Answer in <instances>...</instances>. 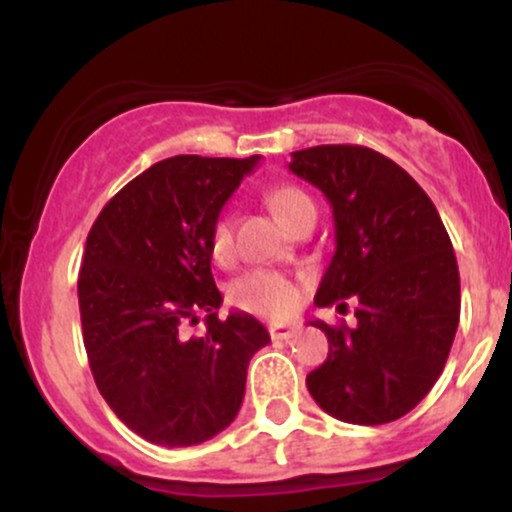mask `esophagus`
I'll use <instances>...</instances> for the list:
<instances>
[{
	"label": "esophagus",
	"mask_w": 512,
	"mask_h": 512,
	"mask_svg": "<svg viewBox=\"0 0 512 512\" xmlns=\"http://www.w3.org/2000/svg\"><path fill=\"white\" fill-rule=\"evenodd\" d=\"M296 332L298 325H291V322H274V325H269V337L272 339H291Z\"/></svg>",
	"instance_id": "esophagus-1"
}]
</instances>
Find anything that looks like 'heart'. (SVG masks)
Here are the masks:
<instances>
[{
    "instance_id": "obj_1",
    "label": "heart",
    "mask_w": 512,
    "mask_h": 512,
    "mask_svg": "<svg viewBox=\"0 0 512 512\" xmlns=\"http://www.w3.org/2000/svg\"><path fill=\"white\" fill-rule=\"evenodd\" d=\"M267 204L274 216L289 228L296 214L310 207V197L303 190L291 185L274 187L267 192ZM209 250L214 260H228L233 252V226L228 216H219L209 231ZM228 301L236 308L248 310L255 315L284 317L301 301V289L289 276L269 272V269H252V272L238 276L228 289Z\"/></svg>"
}]
</instances>
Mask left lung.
<instances>
[{
  "mask_svg": "<svg viewBox=\"0 0 512 512\" xmlns=\"http://www.w3.org/2000/svg\"><path fill=\"white\" fill-rule=\"evenodd\" d=\"M289 170L332 207L334 255L315 305H356L354 327L310 320L330 354L305 385L334 419L390 424L431 392L448 361L460 322L450 236L419 182L366 146L293 151Z\"/></svg>",
  "mask_w": 512,
  "mask_h": 512,
  "instance_id": "obj_1",
  "label": "left lung"
}]
</instances>
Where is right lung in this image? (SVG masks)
<instances>
[{"mask_svg":"<svg viewBox=\"0 0 512 512\" xmlns=\"http://www.w3.org/2000/svg\"><path fill=\"white\" fill-rule=\"evenodd\" d=\"M260 156H173L105 204L86 238L79 310L93 380L117 419L168 448L236 419L250 358L269 332L248 313L219 320L209 231ZM204 314L208 330L184 327Z\"/></svg>","mask_w":512,"mask_h":512,"instance_id":"1","label":"right lung"}]
</instances>
